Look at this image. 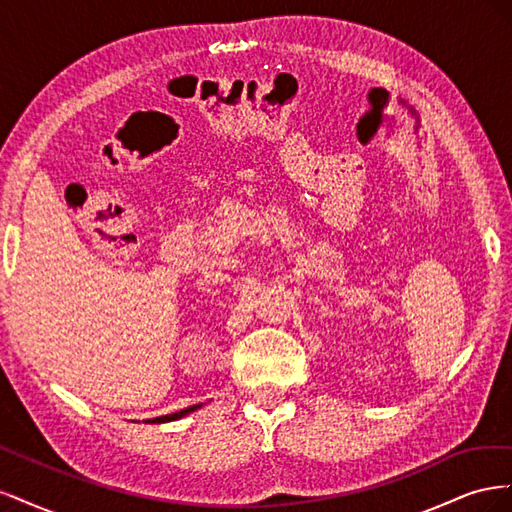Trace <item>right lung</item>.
Masks as SVG:
<instances>
[{"label": "right lung", "instance_id": "add662e5", "mask_svg": "<svg viewBox=\"0 0 512 512\" xmlns=\"http://www.w3.org/2000/svg\"><path fill=\"white\" fill-rule=\"evenodd\" d=\"M198 408H200V404L190 406V408H185V410H179V412H175V414L156 416V418H151V421H147V423H168V421H177V418H183L185 414H190V412H194V410H198Z\"/></svg>", "mask_w": 512, "mask_h": 512}]
</instances>
